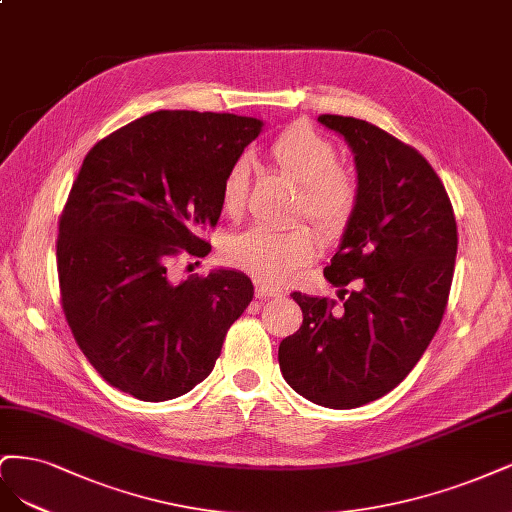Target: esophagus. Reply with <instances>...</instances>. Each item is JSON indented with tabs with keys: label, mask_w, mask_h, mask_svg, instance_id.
Returning <instances> with one entry per match:
<instances>
[{
	"label": "esophagus",
	"mask_w": 512,
	"mask_h": 512,
	"mask_svg": "<svg viewBox=\"0 0 512 512\" xmlns=\"http://www.w3.org/2000/svg\"><path fill=\"white\" fill-rule=\"evenodd\" d=\"M280 291L276 287H270L266 283H257L255 285V298L263 300V298H278Z\"/></svg>",
	"instance_id": "34e87169"
}]
</instances>
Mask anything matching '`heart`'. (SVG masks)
I'll use <instances>...</instances> for the list:
<instances>
[{"mask_svg":"<svg viewBox=\"0 0 512 512\" xmlns=\"http://www.w3.org/2000/svg\"><path fill=\"white\" fill-rule=\"evenodd\" d=\"M270 157L280 174L300 187L298 212L319 232L336 236L349 225L357 204V187L351 174L340 168L336 144L315 127L295 123L280 131L270 144ZM249 189V161L238 159L227 170L221 187V204L227 214H238ZM315 236L304 225L274 229L255 225L225 242V259L236 268L270 283L287 280L312 259Z\"/></svg>","mask_w":512,"mask_h":512,"instance_id":"obj_1","label":"heart"}]
</instances>
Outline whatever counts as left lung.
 <instances>
[{
  "label": "left lung",
  "mask_w": 512,
  "mask_h": 512,
  "mask_svg": "<svg viewBox=\"0 0 512 512\" xmlns=\"http://www.w3.org/2000/svg\"><path fill=\"white\" fill-rule=\"evenodd\" d=\"M319 123L349 144L357 170L353 217L323 270L342 306L291 293L304 321L280 342L278 364L302 398L342 410L398 387L432 342L451 291L457 223L415 148L361 119L321 114Z\"/></svg>",
  "instance_id": "8db88e82"
}]
</instances>
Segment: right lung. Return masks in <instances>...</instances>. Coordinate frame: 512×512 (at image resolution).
I'll return each mask as SVG.
<instances>
[{"mask_svg":"<svg viewBox=\"0 0 512 512\" xmlns=\"http://www.w3.org/2000/svg\"><path fill=\"white\" fill-rule=\"evenodd\" d=\"M263 127L253 117L159 110L97 142L59 219L61 306L106 383L144 402L191 391L253 300L236 270L172 283V259L204 257L221 187Z\"/></svg>","mask_w":512,"mask_h":512,"instance_id":"right-lung-1","label":"right lung"}]
</instances>
